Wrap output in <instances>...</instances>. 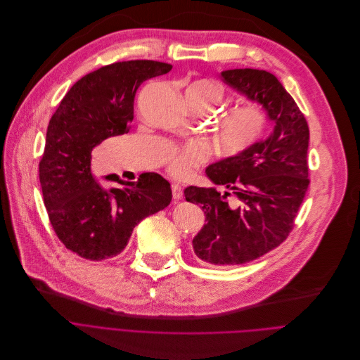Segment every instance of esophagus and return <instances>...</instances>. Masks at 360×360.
<instances>
[{
	"instance_id": "obj_1",
	"label": "esophagus",
	"mask_w": 360,
	"mask_h": 360,
	"mask_svg": "<svg viewBox=\"0 0 360 360\" xmlns=\"http://www.w3.org/2000/svg\"><path fill=\"white\" fill-rule=\"evenodd\" d=\"M171 191H173V198H174L176 200H179V199L183 198V189H181L180 184H177V183L171 184Z\"/></svg>"
}]
</instances>
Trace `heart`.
Segmentation results:
<instances>
[{
	"instance_id": "1",
	"label": "heart",
	"mask_w": 360,
	"mask_h": 360,
	"mask_svg": "<svg viewBox=\"0 0 360 360\" xmlns=\"http://www.w3.org/2000/svg\"><path fill=\"white\" fill-rule=\"evenodd\" d=\"M224 96L221 84L214 80H198L186 91V99L198 112L214 111ZM265 111L253 102H245L230 108L218 120V138L229 152H240L261 138L266 126ZM211 158L207 143L192 141L184 145L169 146L164 153L168 173L177 179L189 176L192 171Z\"/></svg>"
}]
</instances>
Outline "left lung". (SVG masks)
<instances>
[{
  "instance_id": "left-lung-1",
  "label": "left lung",
  "mask_w": 360,
  "mask_h": 360,
  "mask_svg": "<svg viewBox=\"0 0 360 360\" xmlns=\"http://www.w3.org/2000/svg\"><path fill=\"white\" fill-rule=\"evenodd\" d=\"M221 77L259 102L274 123L265 141L207 168L210 180L226 187L224 193L198 186L184 191L186 200L200 205L207 221L192 242L195 255L208 265L231 266L258 259L280 246L293 230L309 186V127L274 75L234 68L222 72Z\"/></svg>"
}]
</instances>
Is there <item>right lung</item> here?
<instances>
[{
  "label": "right lung",
  "instance_id": "right-lung-1",
  "mask_svg": "<svg viewBox=\"0 0 360 360\" xmlns=\"http://www.w3.org/2000/svg\"><path fill=\"white\" fill-rule=\"evenodd\" d=\"M173 65L152 60L114 63L83 76L61 99L49 120L39 180L44 203L63 245L84 259L102 261L122 253L139 222L167 208L173 193L157 173L105 189L96 183L92 149L124 134L133 120L141 84Z\"/></svg>",
  "mask_w": 360,
  "mask_h": 360
}]
</instances>
